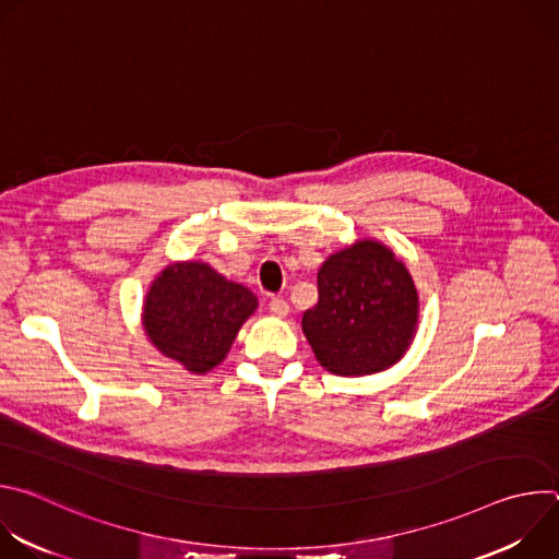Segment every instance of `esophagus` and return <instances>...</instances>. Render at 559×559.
Here are the masks:
<instances>
[{"label":"esophagus","instance_id":"esophagus-1","mask_svg":"<svg viewBox=\"0 0 559 559\" xmlns=\"http://www.w3.org/2000/svg\"><path fill=\"white\" fill-rule=\"evenodd\" d=\"M270 311H272V313H276V316H287L289 305H287V300H285V298L274 296V298H270Z\"/></svg>","mask_w":559,"mask_h":559}]
</instances>
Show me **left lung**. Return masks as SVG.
I'll return each instance as SVG.
<instances>
[{
  "instance_id": "8db88e82",
  "label": "left lung",
  "mask_w": 559,
  "mask_h": 559,
  "mask_svg": "<svg viewBox=\"0 0 559 559\" xmlns=\"http://www.w3.org/2000/svg\"><path fill=\"white\" fill-rule=\"evenodd\" d=\"M418 323V292L403 261L384 246L360 241L318 270V302L302 332L328 371L362 376L401 358Z\"/></svg>"
}]
</instances>
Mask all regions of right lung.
<instances>
[{
	"instance_id": "add662e5",
	"label": "right lung",
	"mask_w": 559,
	"mask_h": 559,
	"mask_svg": "<svg viewBox=\"0 0 559 559\" xmlns=\"http://www.w3.org/2000/svg\"><path fill=\"white\" fill-rule=\"evenodd\" d=\"M257 309V296L205 263H177L152 283L143 325L152 345L192 373H205L229 352Z\"/></svg>"
}]
</instances>
